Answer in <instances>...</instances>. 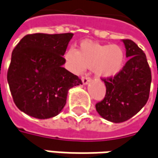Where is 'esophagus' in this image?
<instances>
[{
	"label": "esophagus",
	"instance_id": "obj_1",
	"mask_svg": "<svg viewBox=\"0 0 158 158\" xmlns=\"http://www.w3.org/2000/svg\"><path fill=\"white\" fill-rule=\"evenodd\" d=\"M90 81H91V78L88 77V76H83L82 77V82H83V84H87Z\"/></svg>",
	"mask_w": 158,
	"mask_h": 158
}]
</instances>
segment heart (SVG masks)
I'll return each mask as SVG.
<instances>
[{
  "instance_id": "obj_1",
  "label": "heart",
  "mask_w": 158,
  "mask_h": 158,
  "mask_svg": "<svg viewBox=\"0 0 158 158\" xmlns=\"http://www.w3.org/2000/svg\"><path fill=\"white\" fill-rule=\"evenodd\" d=\"M64 57L70 70L75 74L83 73L85 68H93L97 76L108 78L122 71L126 54L120 45L83 42L78 51L70 48Z\"/></svg>"
}]
</instances>
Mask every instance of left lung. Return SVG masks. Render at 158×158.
Wrapping results in <instances>:
<instances>
[{"label": "left lung", "mask_w": 158, "mask_h": 158, "mask_svg": "<svg viewBox=\"0 0 158 158\" xmlns=\"http://www.w3.org/2000/svg\"><path fill=\"white\" fill-rule=\"evenodd\" d=\"M123 42L129 60L118 75L102 78L106 95L96 104L97 112L113 123L127 121L137 114L146 105L151 84V71L145 53L133 41L124 39Z\"/></svg>", "instance_id": "left-lung-1"}]
</instances>
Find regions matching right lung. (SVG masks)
I'll list each match as a JSON object with an SVG mask.
<instances>
[{
  "instance_id": "add662e5",
  "label": "right lung",
  "mask_w": 158,
  "mask_h": 158,
  "mask_svg": "<svg viewBox=\"0 0 158 158\" xmlns=\"http://www.w3.org/2000/svg\"><path fill=\"white\" fill-rule=\"evenodd\" d=\"M72 33L24 36L14 48L7 80L14 103L38 119L51 118L66 105L68 90L82 80L66 68L63 58Z\"/></svg>"
}]
</instances>
